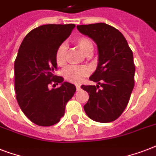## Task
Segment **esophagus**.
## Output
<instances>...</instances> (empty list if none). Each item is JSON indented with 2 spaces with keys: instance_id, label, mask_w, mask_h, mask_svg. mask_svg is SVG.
I'll return each instance as SVG.
<instances>
[{
  "instance_id": "obj_1",
  "label": "esophagus",
  "mask_w": 156,
  "mask_h": 156,
  "mask_svg": "<svg viewBox=\"0 0 156 156\" xmlns=\"http://www.w3.org/2000/svg\"><path fill=\"white\" fill-rule=\"evenodd\" d=\"M76 89H77V90H79L81 89L80 87V85H78V84H76Z\"/></svg>"
}]
</instances>
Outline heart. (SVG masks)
<instances>
[{
    "label": "heart",
    "instance_id": "obj_1",
    "mask_svg": "<svg viewBox=\"0 0 156 156\" xmlns=\"http://www.w3.org/2000/svg\"><path fill=\"white\" fill-rule=\"evenodd\" d=\"M76 45L85 56H90L94 46L91 40L85 36H81L75 40ZM55 60L59 66H63L66 62V46L61 44L55 53ZM90 70L87 66H68L63 71L64 78L73 83H79L84 78L89 75Z\"/></svg>",
    "mask_w": 156,
    "mask_h": 156
}]
</instances>
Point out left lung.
<instances>
[{
  "label": "left lung",
  "instance_id": "8db88e82",
  "mask_svg": "<svg viewBox=\"0 0 156 156\" xmlns=\"http://www.w3.org/2000/svg\"><path fill=\"white\" fill-rule=\"evenodd\" d=\"M77 28L95 41L99 53L96 70L90 77L98 85L81 87L89 94L84 110L93 121L112 122L126 109L134 87L133 52L124 35L106 23L78 25Z\"/></svg>",
  "mask_w": 156,
  "mask_h": 156
}]
</instances>
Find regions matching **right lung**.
Instances as JSON below:
<instances>
[{
  "mask_svg": "<svg viewBox=\"0 0 156 156\" xmlns=\"http://www.w3.org/2000/svg\"><path fill=\"white\" fill-rule=\"evenodd\" d=\"M74 24H48L26 35L14 61V87L18 104L30 121L40 126L60 121L75 86L54 74L57 48L70 35ZM62 84L50 89V85Z\"/></svg>",
  "mask_w": 156,
  "mask_h": 156,
  "instance_id": "1",
  "label": "right lung"
}]
</instances>
